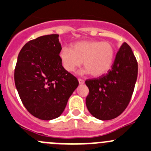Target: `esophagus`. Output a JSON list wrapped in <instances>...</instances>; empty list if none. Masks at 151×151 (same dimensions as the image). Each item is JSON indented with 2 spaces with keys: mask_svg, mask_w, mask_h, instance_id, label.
Masks as SVG:
<instances>
[{
  "mask_svg": "<svg viewBox=\"0 0 151 151\" xmlns=\"http://www.w3.org/2000/svg\"><path fill=\"white\" fill-rule=\"evenodd\" d=\"M78 82H79L80 84H84V81L83 79H81V78H78Z\"/></svg>",
  "mask_w": 151,
  "mask_h": 151,
  "instance_id": "1",
  "label": "esophagus"
}]
</instances>
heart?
Wrapping results in <instances>:
<instances>
[{
	"label": "heart",
	"mask_w": 151,
	"mask_h": 151,
	"mask_svg": "<svg viewBox=\"0 0 151 151\" xmlns=\"http://www.w3.org/2000/svg\"><path fill=\"white\" fill-rule=\"evenodd\" d=\"M115 47L109 41H82L75 43L72 49L64 47L59 52L60 59L67 71L74 72L83 61L85 67L81 73L99 77L107 73L114 62Z\"/></svg>",
	"instance_id": "heart-1"
}]
</instances>
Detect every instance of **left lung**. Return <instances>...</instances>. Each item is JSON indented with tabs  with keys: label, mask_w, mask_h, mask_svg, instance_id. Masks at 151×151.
<instances>
[{
	"label": "left lung",
	"mask_w": 151,
	"mask_h": 151,
	"mask_svg": "<svg viewBox=\"0 0 151 151\" xmlns=\"http://www.w3.org/2000/svg\"><path fill=\"white\" fill-rule=\"evenodd\" d=\"M138 64L130 46L120 47L111 70L99 78L86 80L89 95L86 105L89 112L100 120H110L123 113L134 90Z\"/></svg>",
	"instance_id": "1"
}]
</instances>
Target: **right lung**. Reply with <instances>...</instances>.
Here are the masks:
<instances>
[{"instance_id": "add662e5", "label": "right lung", "mask_w": 151, "mask_h": 151, "mask_svg": "<svg viewBox=\"0 0 151 151\" xmlns=\"http://www.w3.org/2000/svg\"><path fill=\"white\" fill-rule=\"evenodd\" d=\"M58 35H44L23 47L15 69V84L24 107L35 117L51 120L64 112L78 86L63 67Z\"/></svg>"}]
</instances>
